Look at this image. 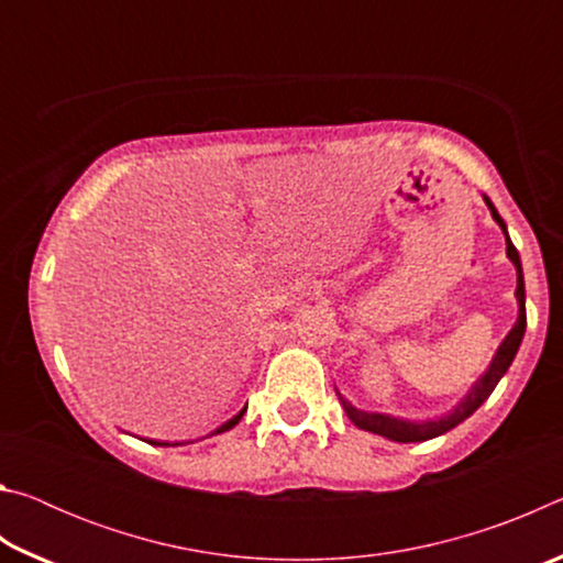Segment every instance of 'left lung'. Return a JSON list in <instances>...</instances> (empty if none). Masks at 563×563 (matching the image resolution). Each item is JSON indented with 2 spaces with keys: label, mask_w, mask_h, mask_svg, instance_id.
Wrapping results in <instances>:
<instances>
[{
  "label": "left lung",
  "mask_w": 563,
  "mask_h": 563,
  "mask_svg": "<svg viewBox=\"0 0 563 563\" xmlns=\"http://www.w3.org/2000/svg\"><path fill=\"white\" fill-rule=\"evenodd\" d=\"M484 203H487V208L492 211V218L499 223L504 238H507V258L514 263V268H517V292H514L517 295V305H519L517 322H514L509 335L501 340V345L497 347V352H494V357L489 362V367L484 369V375L470 387V393H466L460 402L454 405V409H450V412L437 417V419H405V417H393V415H383V412H365V409H357L355 405H350L347 399L338 393L340 405H342V409H345V415L350 417V422L360 427V430L387 437V440L402 442V444L434 440V437L450 432L452 427L464 422L466 417L474 415L476 409L487 402V397L494 393V387L499 385V379L507 375L509 365L514 362V357H517L519 345L523 340V332H527V292H523L521 258H519V251L511 243L507 223L501 221V216L497 213V208H494V203L489 201V196H484Z\"/></svg>",
  "instance_id": "1"
}]
</instances>
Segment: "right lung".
I'll list each match as a JSON object with an SVG mask.
<instances>
[{
	"instance_id": "add662e5",
	"label": "right lung",
	"mask_w": 563,
	"mask_h": 563,
	"mask_svg": "<svg viewBox=\"0 0 563 563\" xmlns=\"http://www.w3.org/2000/svg\"><path fill=\"white\" fill-rule=\"evenodd\" d=\"M245 409H247V407H243V409H241V412H238L235 417H231V419H228V422H223V424H221V427H218V430H216V432H211V434H221V432H228V430H233V427H235L238 422H241V417L245 415ZM148 442H151V444H156V446H178V442H176V444H170V442H158V440H148Z\"/></svg>"
}]
</instances>
